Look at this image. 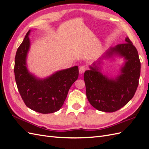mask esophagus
I'll use <instances>...</instances> for the list:
<instances>
[{"mask_svg": "<svg viewBox=\"0 0 149 149\" xmlns=\"http://www.w3.org/2000/svg\"><path fill=\"white\" fill-rule=\"evenodd\" d=\"M85 70H86L85 66H84V65L81 66L79 67V74H83L84 72L85 71Z\"/></svg>", "mask_w": 149, "mask_h": 149, "instance_id": "obj_1", "label": "esophagus"}]
</instances>
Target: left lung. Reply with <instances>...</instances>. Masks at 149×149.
I'll list each match as a JSON object with an SVG mask.
<instances>
[{"mask_svg":"<svg viewBox=\"0 0 149 149\" xmlns=\"http://www.w3.org/2000/svg\"><path fill=\"white\" fill-rule=\"evenodd\" d=\"M125 40L126 43L110 48L105 56L111 57L115 54L126 60L121 74L115 79L103 75L95 63L84 72L87 98L89 103L100 111L113 112L120 109L134 97L139 85L141 74L139 54L130 39L126 37Z\"/></svg>","mask_w":149,"mask_h":149,"instance_id":"obj_1","label":"left lung"}]
</instances>
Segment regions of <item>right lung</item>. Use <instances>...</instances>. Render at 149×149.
Masks as SVG:
<instances>
[{
  "instance_id": "obj_1",
  "label": "right lung",
  "mask_w": 149,
  "mask_h": 149,
  "mask_svg": "<svg viewBox=\"0 0 149 149\" xmlns=\"http://www.w3.org/2000/svg\"><path fill=\"white\" fill-rule=\"evenodd\" d=\"M26 33L15 58L14 73L17 88L25 105L42 114L58 111L63 105L71 85L78 79V67L57 71L45 79H38L29 73L26 59L30 42Z\"/></svg>"
}]
</instances>
